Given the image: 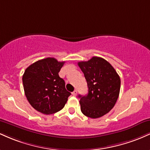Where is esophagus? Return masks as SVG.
<instances>
[{
	"instance_id": "1",
	"label": "esophagus",
	"mask_w": 150,
	"mask_h": 150,
	"mask_svg": "<svg viewBox=\"0 0 150 150\" xmlns=\"http://www.w3.org/2000/svg\"><path fill=\"white\" fill-rule=\"evenodd\" d=\"M72 95H73L74 96H76L77 95V91H76V90L72 92Z\"/></svg>"
}]
</instances>
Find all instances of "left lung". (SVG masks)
<instances>
[{"label":"left lung","instance_id":"left-lung-1","mask_svg":"<svg viewBox=\"0 0 150 150\" xmlns=\"http://www.w3.org/2000/svg\"><path fill=\"white\" fill-rule=\"evenodd\" d=\"M86 80L88 93L79 95L81 110L91 118H98L114 107L120 89V79L115 69L101 57H93L78 62Z\"/></svg>","mask_w":150,"mask_h":150}]
</instances>
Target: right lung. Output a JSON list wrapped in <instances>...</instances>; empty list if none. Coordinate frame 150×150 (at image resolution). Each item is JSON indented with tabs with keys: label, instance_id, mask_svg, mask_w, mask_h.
Listing matches in <instances>:
<instances>
[{
	"label": "right lung",
	"instance_id": "obj_1",
	"mask_svg": "<svg viewBox=\"0 0 150 150\" xmlns=\"http://www.w3.org/2000/svg\"><path fill=\"white\" fill-rule=\"evenodd\" d=\"M64 62L52 57L39 60L26 69L23 76L25 94L36 110L46 115L61 110L71 95L59 72Z\"/></svg>",
	"mask_w": 150,
	"mask_h": 150
}]
</instances>
